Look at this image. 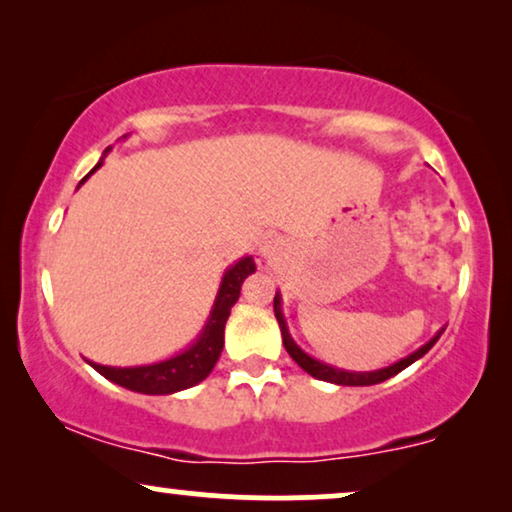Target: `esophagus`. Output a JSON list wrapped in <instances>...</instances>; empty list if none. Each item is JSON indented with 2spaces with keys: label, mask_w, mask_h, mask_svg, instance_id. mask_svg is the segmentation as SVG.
Segmentation results:
<instances>
[{
  "label": "esophagus",
  "mask_w": 512,
  "mask_h": 512,
  "mask_svg": "<svg viewBox=\"0 0 512 512\" xmlns=\"http://www.w3.org/2000/svg\"><path fill=\"white\" fill-rule=\"evenodd\" d=\"M261 256H265V258H270V256H275L277 254V244L275 242H263L261 244Z\"/></svg>",
  "instance_id": "34e87169"
}]
</instances>
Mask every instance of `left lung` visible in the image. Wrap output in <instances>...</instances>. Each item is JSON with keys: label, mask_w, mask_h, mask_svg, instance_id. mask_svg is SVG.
Here are the masks:
<instances>
[{"label": "left lung", "mask_w": 512, "mask_h": 512, "mask_svg": "<svg viewBox=\"0 0 512 512\" xmlns=\"http://www.w3.org/2000/svg\"><path fill=\"white\" fill-rule=\"evenodd\" d=\"M275 317H277L279 331H282L284 347H286V352H289L291 359L296 361L298 366L305 370V373H310L312 377H317V380H324V382H331V384H340V387H370V384H380L384 380H389V377H394V375L401 373V370L412 366V363H415L417 359H422V356L429 352L433 345H436L438 338H440V333H443V331H438L429 342H426V345L419 347L417 352L408 354L401 361L391 363V366H387V368L368 370V373H354V370H342V368L328 366V363H324V361H317V359H314V356L303 352V349L296 345V340L291 338L289 326H286V319H284V314H282V296H279V291L275 293Z\"/></svg>", "instance_id": "left-lung-1"}]
</instances>
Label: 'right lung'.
<instances>
[{
  "label": "right lung",
  "mask_w": 512,
  "mask_h": 512,
  "mask_svg": "<svg viewBox=\"0 0 512 512\" xmlns=\"http://www.w3.org/2000/svg\"><path fill=\"white\" fill-rule=\"evenodd\" d=\"M109 151L111 146L104 151V156H107ZM102 158L100 163H97L93 170L81 179V184L95 170H100ZM251 272H256V263L251 256L240 258V261L230 265V268L223 272L219 293H216V300L212 305V312H209L207 317V324L202 326L198 338H195L184 352L174 354L165 361L146 363V366L114 368V366H100V363H93V361L88 363L97 370V373L107 377L109 382H114L118 387H125L130 391H137V394L167 396V394H177V391H184L188 387H195V384L202 382L209 373H212L216 361H219L221 349H223V331H226L230 307L237 303L244 279H247Z\"/></svg>",
  "instance_id": "right-lung-1"
}]
</instances>
